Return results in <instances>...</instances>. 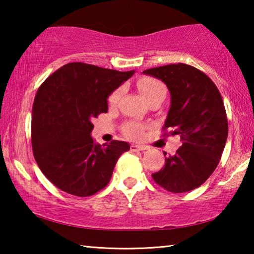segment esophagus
<instances>
[{"label": "esophagus", "mask_w": 254, "mask_h": 254, "mask_svg": "<svg viewBox=\"0 0 254 254\" xmlns=\"http://www.w3.org/2000/svg\"><path fill=\"white\" fill-rule=\"evenodd\" d=\"M148 147L147 145H142V144H132L131 145V151H144V150H147Z\"/></svg>", "instance_id": "34e87169"}]
</instances>
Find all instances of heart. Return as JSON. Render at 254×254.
Returning a JSON list of instances; mask_svg holds the SVG:
<instances>
[{"instance_id":"heart-1","label":"heart","mask_w":254,"mask_h":254,"mask_svg":"<svg viewBox=\"0 0 254 254\" xmlns=\"http://www.w3.org/2000/svg\"><path fill=\"white\" fill-rule=\"evenodd\" d=\"M136 85H137V88H139V91L141 92V94H142L147 102L151 101L154 97L163 96V95L166 96V93H167L166 86L158 79L151 78V77H142V78L137 80ZM122 95H123L122 87L115 89V91L112 93L109 97V104L111 106L117 105L120 102V100H121ZM123 130L126 132L127 135L137 139V137L142 135L143 126L137 122H128L124 126Z\"/></svg>"}]
</instances>
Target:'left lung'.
<instances>
[{"mask_svg": "<svg viewBox=\"0 0 254 254\" xmlns=\"http://www.w3.org/2000/svg\"><path fill=\"white\" fill-rule=\"evenodd\" d=\"M144 75L160 79L170 92V109L163 128L179 135L180 147L152 174L159 186L171 192L192 190L216 168L227 139V119L222 96L204 72L186 64L151 68Z\"/></svg>", "mask_w": 254, "mask_h": 254, "instance_id": "obj_1", "label": "left lung"}]
</instances>
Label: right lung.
Returning <instances> with one entry per match:
<instances>
[{
    "instance_id": "add662e5",
    "label": "right lung",
    "mask_w": 254,
    "mask_h": 254,
    "mask_svg": "<svg viewBox=\"0 0 254 254\" xmlns=\"http://www.w3.org/2000/svg\"><path fill=\"white\" fill-rule=\"evenodd\" d=\"M134 72L70 63L38 89L32 106V150L42 174L56 187L86 197L109 184L119 157L130 144L117 140L96 143L92 120L106 113L107 98Z\"/></svg>"
}]
</instances>
